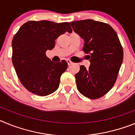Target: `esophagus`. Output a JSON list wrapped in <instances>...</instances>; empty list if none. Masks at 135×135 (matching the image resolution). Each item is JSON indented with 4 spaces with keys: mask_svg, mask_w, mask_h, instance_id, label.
Returning a JSON list of instances; mask_svg holds the SVG:
<instances>
[{
    "mask_svg": "<svg viewBox=\"0 0 135 135\" xmlns=\"http://www.w3.org/2000/svg\"><path fill=\"white\" fill-rule=\"evenodd\" d=\"M66 61H67V63H68V65H70L73 64V63H72V62L70 60V59H67Z\"/></svg>",
    "mask_w": 135,
    "mask_h": 135,
    "instance_id": "1",
    "label": "esophagus"
}]
</instances>
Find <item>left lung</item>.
<instances>
[{"instance_id": "1", "label": "left lung", "mask_w": 135, "mask_h": 135, "mask_svg": "<svg viewBox=\"0 0 135 135\" xmlns=\"http://www.w3.org/2000/svg\"><path fill=\"white\" fill-rule=\"evenodd\" d=\"M70 23L84 39V52L90 54L89 69L80 65L75 75L77 89L86 97L100 98L114 85L123 61L118 36L109 24L101 21L85 20Z\"/></svg>"}]
</instances>
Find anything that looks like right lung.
I'll list each match as a JSON object with an SVG mask.
<instances>
[{"instance_id":"right-lung-1","label":"right lung","mask_w":135,"mask_h":135,"mask_svg":"<svg viewBox=\"0 0 135 135\" xmlns=\"http://www.w3.org/2000/svg\"><path fill=\"white\" fill-rule=\"evenodd\" d=\"M66 32H72L68 22L30 21L14 36L12 62L21 83L32 93L46 96L58 89L68 63L52 61L46 51L53 49L56 39Z\"/></svg>"}]
</instances>
